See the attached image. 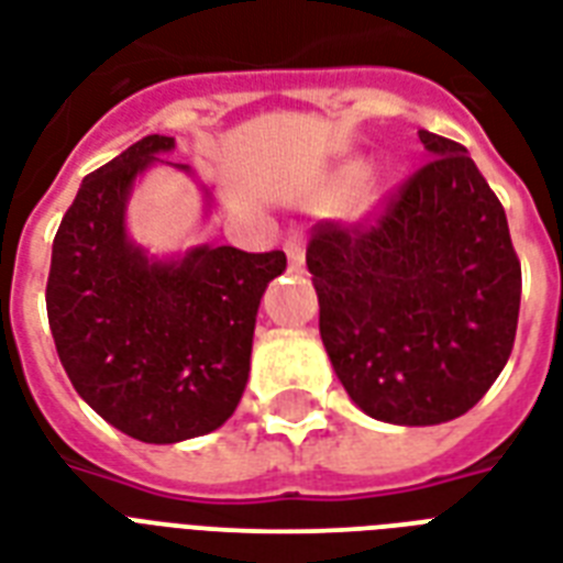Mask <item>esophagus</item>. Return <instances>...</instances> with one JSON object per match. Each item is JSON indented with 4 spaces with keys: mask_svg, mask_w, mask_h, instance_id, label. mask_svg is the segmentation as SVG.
I'll list each match as a JSON object with an SVG mask.
<instances>
[{
    "mask_svg": "<svg viewBox=\"0 0 563 563\" xmlns=\"http://www.w3.org/2000/svg\"><path fill=\"white\" fill-rule=\"evenodd\" d=\"M286 254H289V268L291 272H303V242L298 236H291L286 242Z\"/></svg>",
    "mask_w": 563,
    "mask_h": 563,
    "instance_id": "34e87169",
    "label": "esophagus"
}]
</instances>
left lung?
Returning a JSON list of instances; mask_svg holds the SVG:
<instances>
[{
  "instance_id": "8db88e82",
  "label": "left lung",
  "mask_w": 563,
  "mask_h": 563,
  "mask_svg": "<svg viewBox=\"0 0 563 563\" xmlns=\"http://www.w3.org/2000/svg\"><path fill=\"white\" fill-rule=\"evenodd\" d=\"M432 161L376 224H318L307 265L321 342L365 415L435 427L485 397L515 347L520 260L467 148L418 131Z\"/></svg>"
}]
</instances>
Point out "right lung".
<instances>
[{
	"mask_svg": "<svg viewBox=\"0 0 563 563\" xmlns=\"http://www.w3.org/2000/svg\"><path fill=\"white\" fill-rule=\"evenodd\" d=\"M175 136H143L81 180L52 245L46 309L69 383L96 415L145 444L207 435L236 411L256 309L286 254L195 245L148 254L128 233L136 180ZM203 216L212 192L201 184Z\"/></svg>",
	"mask_w": 563,
	"mask_h": 563,
	"instance_id": "obj_1",
	"label": "right lung"
}]
</instances>
